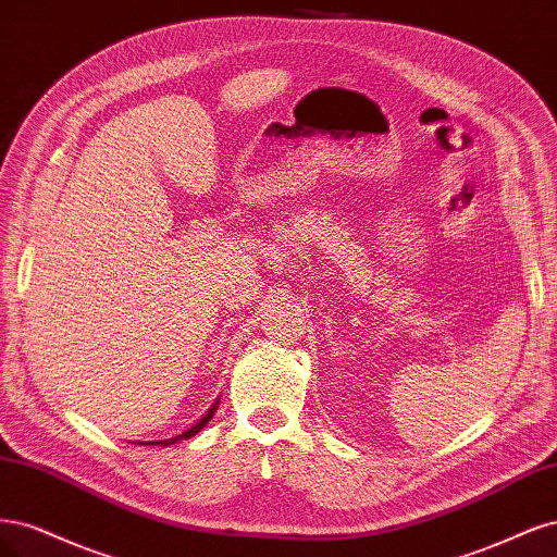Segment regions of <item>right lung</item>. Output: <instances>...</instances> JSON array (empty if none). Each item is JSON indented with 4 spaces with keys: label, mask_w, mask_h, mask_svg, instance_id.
I'll use <instances>...</instances> for the list:
<instances>
[{
    "label": "right lung",
    "mask_w": 557,
    "mask_h": 557,
    "mask_svg": "<svg viewBox=\"0 0 557 557\" xmlns=\"http://www.w3.org/2000/svg\"><path fill=\"white\" fill-rule=\"evenodd\" d=\"M218 407H220V398L214 400L212 405H210V409L206 411V414L196 421V423H191L187 430H183V433H177V435H173V437H166V440H150V442H134V444H143V446H171V444H175V442H181V440H189V437H194L196 433H201V430L208 425V421L214 417V411H218Z\"/></svg>",
    "instance_id": "right-lung-1"
}]
</instances>
